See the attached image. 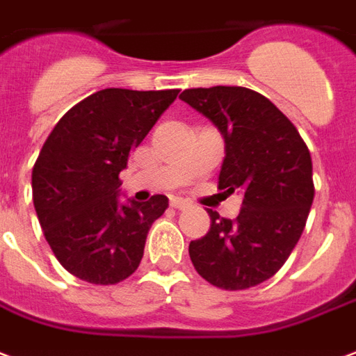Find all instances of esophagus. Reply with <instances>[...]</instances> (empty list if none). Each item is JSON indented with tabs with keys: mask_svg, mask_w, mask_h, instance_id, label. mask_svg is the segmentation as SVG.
I'll list each match as a JSON object with an SVG mask.
<instances>
[{
	"mask_svg": "<svg viewBox=\"0 0 356 356\" xmlns=\"http://www.w3.org/2000/svg\"><path fill=\"white\" fill-rule=\"evenodd\" d=\"M170 207H175V209L178 210H186L191 207V203L186 201V199H181V197H172V199H170Z\"/></svg>",
	"mask_w": 356,
	"mask_h": 356,
	"instance_id": "esophagus-1",
	"label": "esophagus"
}]
</instances>
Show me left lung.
<instances>
[{
  "label": "left lung",
  "mask_w": 356,
  "mask_h": 356,
  "mask_svg": "<svg viewBox=\"0 0 356 356\" xmlns=\"http://www.w3.org/2000/svg\"><path fill=\"white\" fill-rule=\"evenodd\" d=\"M180 100L224 138L218 188L243 195L237 220L207 210L210 229L189 243V258L214 286H256L281 269L302 237L315 197L309 149L290 119L256 90L218 85L186 89Z\"/></svg>",
  "instance_id": "obj_1"
}]
</instances>
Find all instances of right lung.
I'll list each match as a JSON object with an SVG mask.
<instances>
[{
  "label": "right lung",
  "mask_w": 356,
  "mask_h": 356,
  "mask_svg": "<svg viewBox=\"0 0 356 356\" xmlns=\"http://www.w3.org/2000/svg\"><path fill=\"white\" fill-rule=\"evenodd\" d=\"M178 89H104L54 124L32 170L33 207L56 260L81 281L115 284L144 256L168 199L121 201L119 172Z\"/></svg>",
  "instance_id": "obj_1"
}]
</instances>
